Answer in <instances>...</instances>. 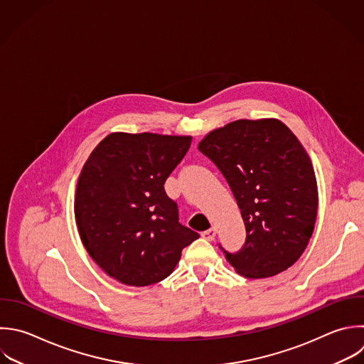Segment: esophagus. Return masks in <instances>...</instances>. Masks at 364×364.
<instances>
[{
  "label": "esophagus",
  "instance_id": "esophagus-1",
  "mask_svg": "<svg viewBox=\"0 0 364 364\" xmlns=\"http://www.w3.org/2000/svg\"><path fill=\"white\" fill-rule=\"evenodd\" d=\"M200 236H202L203 239H206V240H213L215 236H216V229H215V228H210V229H208V230H203V232L200 233Z\"/></svg>",
  "mask_w": 364,
  "mask_h": 364
}]
</instances>
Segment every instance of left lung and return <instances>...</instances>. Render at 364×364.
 Listing matches in <instances>:
<instances>
[{
  "mask_svg": "<svg viewBox=\"0 0 364 364\" xmlns=\"http://www.w3.org/2000/svg\"><path fill=\"white\" fill-rule=\"evenodd\" d=\"M198 149L225 176L237 202L246 239L226 260L245 277L290 267L304 252L317 215V185L309 155L277 119H239L208 134Z\"/></svg>",
  "mask_w": 364,
  "mask_h": 364,
  "instance_id": "obj_1",
  "label": "left lung"
}]
</instances>
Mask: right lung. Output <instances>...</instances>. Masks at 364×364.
Masks as SVG:
<instances>
[{"label": "right lung", "mask_w": 364, "mask_h": 364, "mask_svg": "<svg viewBox=\"0 0 364 364\" xmlns=\"http://www.w3.org/2000/svg\"><path fill=\"white\" fill-rule=\"evenodd\" d=\"M191 136L111 134L94 149L78 179L75 219L90 256L111 277L148 286L168 277L182 249L199 235L179 223L165 181Z\"/></svg>", "instance_id": "obj_1"}]
</instances>
